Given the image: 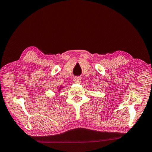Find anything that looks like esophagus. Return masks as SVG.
<instances>
[{"label":"esophagus","instance_id":"esophagus-1","mask_svg":"<svg viewBox=\"0 0 152 152\" xmlns=\"http://www.w3.org/2000/svg\"><path fill=\"white\" fill-rule=\"evenodd\" d=\"M73 81L75 83H81V77H75L73 78Z\"/></svg>","mask_w":152,"mask_h":152}]
</instances>
